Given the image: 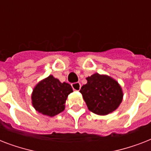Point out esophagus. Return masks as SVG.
<instances>
[{
  "label": "esophagus",
  "instance_id": "esophagus-1",
  "mask_svg": "<svg viewBox=\"0 0 151 151\" xmlns=\"http://www.w3.org/2000/svg\"><path fill=\"white\" fill-rule=\"evenodd\" d=\"M72 88H73V90H75V91H79L81 89V84L79 82H76V83H73L72 85H71Z\"/></svg>",
  "mask_w": 151,
  "mask_h": 151
}]
</instances>
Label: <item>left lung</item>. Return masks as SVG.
Segmentation results:
<instances>
[{"label": "left lung", "instance_id": "obj_1", "mask_svg": "<svg viewBox=\"0 0 151 151\" xmlns=\"http://www.w3.org/2000/svg\"><path fill=\"white\" fill-rule=\"evenodd\" d=\"M87 84L80 92L90 111L106 115L117 109L123 99V92L117 81L108 75L96 73L86 78Z\"/></svg>", "mask_w": 151, "mask_h": 151}]
</instances>
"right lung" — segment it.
Wrapping results in <instances>:
<instances>
[{
  "mask_svg": "<svg viewBox=\"0 0 151 151\" xmlns=\"http://www.w3.org/2000/svg\"><path fill=\"white\" fill-rule=\"evenodd\" d=\"M73 88L68 83H61L59 79L49 75L39 81L31 94L32 105L37 112L53 117L63 112L68 95Z\"/></svg>",
  "mask_w": 151,
  "mask_h": 151,
  "instance_id": "1",
  "label": "right lung"
}]
</instances>
